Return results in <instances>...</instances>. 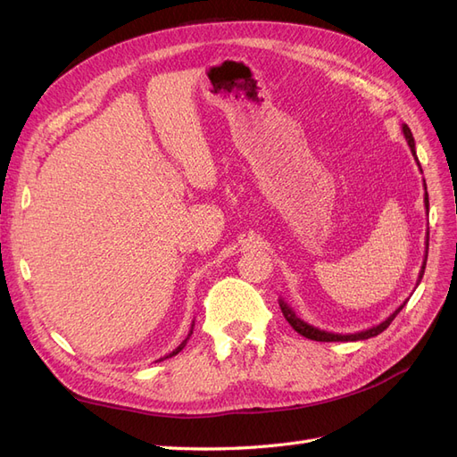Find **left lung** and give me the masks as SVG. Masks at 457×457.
Instances as JSON below:
<instances>
[{"label": "left lung", "instance_id": "obj_1", "mask_svg": "<svg viewBox=\"0 0 457 457\" xmlns=\"http://www.w3.org/2000/svg\"><path fill=\"white\" fill-rule=\"evenodd\" d=\"M403 135H404V139H406V143H408V146H410V150H411V156H413V160L418 162V165H420V160H418V154H416V141H413V135H411V131H410V128L406 126V123H403ZM420 171H421V165H420ZM423 173V171H421ZM423 187H425V179H423ZM423 202H425V210H427V215H428V195H427V187H425V198H423ZM428 250V232H427V240H425V252ZM425 262H427V255H425V259H423V265H421V270H420V276H418V284L416 286H420V282H421V278H423V272H425ZM278 303H280V309H282V314H284V318L286 320L289 322V326H292L297 334H301L303 337H307V339H312V341H326V343H329V341H361V339H370V337H376V336H379L383 329H386L389 328V324L395 320V316L404 309V305H406V301L403 303V305H400L389 318H385V320L381 322V324H378V326H373V328H368V329H362V331H356V334H334V331H326V329H320V328H314V326H311V324H307L305 320H301V318L295 314V311L287 305V303L280 297L278 299Z\"/></svg>", "mask_w": 457, "mask_h": 457}]
</instances>
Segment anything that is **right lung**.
Wrapping results in <instances>:
<instances>
[{
    "label": "right lung",
    "mask_w": 457,
    "mask_h": 457,
    "mask_svg": "<svg viewBox=\"0 0 457 457\" xmlns=\"http://www.w3.org/2000/svg\"><path fill=\"white\" fill-rule=\"evenodd\" d=\"M192 328H195V322H192ZM192 328H190V331H188V337H187V339H185V341H183V343H181V345H179V347H177V349H175V351H173V353H170V354H168V356H163V358H171V356H175V354H179V353H181V351H183V349H185V345H187V341H188V339H190V336H192ZM163 358H160V361H163Z\"/></svg>",
    "instance_id": "right-lung-1"
}]
</instances>
